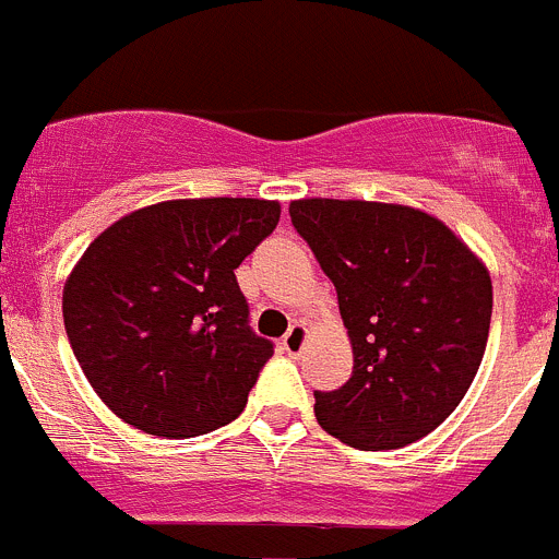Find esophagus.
I'll list each match as a JSON object with an SVG mask.
<instances>
[{
  "instance_id": "obj_1",
  "label": "esophagus",
  "mask_w": 559,
  "mask_h": 559,
  "mask_svg": "<svg viewBox=\"0 0 559 559\" xmlns=\"http://www.w3.org/2000/svg\"><path fill=\"white\" fill-rule=\"evenodd\" d=\"M305 338H308V330H305L302 322L290 324L288 333L283 335V349L288 355H299L305 349Z\"/></svg>"
}]
</instances>
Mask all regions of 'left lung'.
<instances>
[{"instance_id":"left-lung-1","label":"left lung","mask_w":559,"mask_h":559,"mask_svg":"<svg viewBox=\"0 0 559 559\" xmlns=\"http://www.w3.org/2000/svg\"><path fill=\"white\" fill-rule=\"evenodd\" d=\"M290 224L338 294L353 374L313 392L319 426L360 451H394L451 417L484 358L492 283L442 221L378 201L305 199Z\"/></svg>"}]
</instances>
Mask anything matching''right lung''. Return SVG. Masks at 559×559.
Here are the masks:
<instances>
[{
	"mask_svg": "<svg viewBox=\"0 0 559 559\" xmlns=\"http://www.w3.org/2000/svg\"><path fill=\"white\" fill-rule=\"evenodd\" d=\"M276 221V201H165L83 251L63 324L92 389L128 426L187 439L240 417L274 344L251 330L235 269Z\"/></svg>",
	"mask_w": 559,
	"mask_h": 559,
	"instance_id": "right-lung-1",
	"label": "right lung"
}]
</instances>
